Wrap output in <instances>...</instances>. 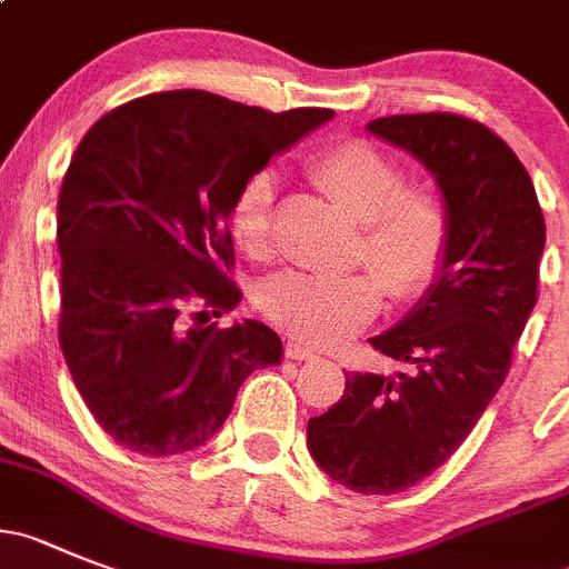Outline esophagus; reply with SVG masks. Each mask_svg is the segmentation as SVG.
Returning a JSON list of instances; mask_svg holds the SVG:
<instances>
[{"instance_id": "34e87169", "label": "esophagus", "mask_w": 569, "mask_h": 569, "mask_svg": "<svg viewBox=\"0 0 569 569\" xmlns=\"http://www.w3.org/2000/svg\"><path fill=\"white\" fill-rule=\"evenodd\" d=\"M286 357L295 359V362H309V359H317V353L309 345H300L295 342V339H289V342H286Z\"/></svg>"}]
</instances>
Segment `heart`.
Here are the masks:
<instances>
[{"label": "heart", "instance_id": "obj_1", "mask_svg": "<svg viewBox=\"0 0 569 569\" xmlns=\"http://www.w3.org/2000/svg\"><path fill=\"white\" fill-rule=\"evenodd\" d=\"M322 193L362 221L357 260L373 274L286 272L269 280L260 309L280 331L309 345H337L368 326L379 311V286L398 302L416 300L438 280L449 249V212L427 184H405V171L365 140L322 148L309 162ZM272 171L241 184L230 210V230L252 258L272 249Z\"/></svg>", "mask_w": 569, "mask_h": 569}]
</instances>
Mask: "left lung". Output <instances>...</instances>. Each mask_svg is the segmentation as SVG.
<instances>
[{"label":"left lung","instance_id":"obj_1","mask_svg":"<svg viewBox=\"0 0 569 569\" xmlns=\"http://www.w3.org/2000/svg\"><path fill=\"white\" fill-rule=\"evenodd\" d=\"M368 131L432 173L449 249L421 300L370 339L407 373H345L342 398L309 421V452L350 491L398 493L452 458L506 381L536 306L545 216L517 153L475 120L396 114Z\"/></svg>","mask_w":569,"mask_h":569}]
</instances>
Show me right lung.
<instances>
[{"instance_id":"obj_1","label":"right lung","mask_w":569,"mask_h":569,"mask_svg":"<svg viewBox=\"0 0 569 569\" xmlns=\"http://www.w3.org/2000/svg\"><path fill=\"white\" fill-rule=\"evenodd\" d=\"M331 117L177 89L117 106L87 131L58 196V337L89 412L123 449H199L224 427L243 379L280 365L269 326H201L188 306L221 317L241 302L224 272L236 263V193Z\"/></svg>"}]
</instances>
